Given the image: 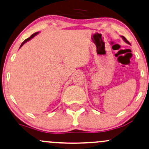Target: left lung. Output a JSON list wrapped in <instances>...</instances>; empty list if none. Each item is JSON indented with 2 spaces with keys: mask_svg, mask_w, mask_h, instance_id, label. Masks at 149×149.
Segmentation results:
<instances>
[{
  "mask_svg": "<svg viewBox=\"0 0 149 149\" xmlns=\"http://www.w3.org/2000/svg\"><path fill=\"white\" fill-rule=\"evenodd\" d=\"M121 37H122V38H123V40H124V41H125V42H126L127 43V44H130V42H128V40H127V39H126V37H123V36H121Z\"/></svg>",
  "mask_w": 149,
  "mask_h": 149,
  "instance_id": "left-lung-1",
  "label": "left lung"
}]
</instances>
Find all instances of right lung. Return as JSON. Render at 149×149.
Here are the masks:
<instances>
[{
	"mask_svg": "<svg viewBox=\"0 0 149 149\" xmlns=\"http://www.w3.org/2000/svg\"><path fill=\"white\" fill-rule=\"evenodd\" d=\"M37 33H34V34H33V35H32L31 36H30V37H28V39H26V40H24V41H23V43H22V44H21V46H20V48L21 47V46H22L23 45V44H25V43H26V42H28V41H29V40H30V39H31L32 38H33V37H35V36L36 35H37Z\"/></svg>",
	"mask_w": 149,
	"mask_h": 149,
	"instance_id": "obj_1",
	"label": "right lung"
}]
</instances>
